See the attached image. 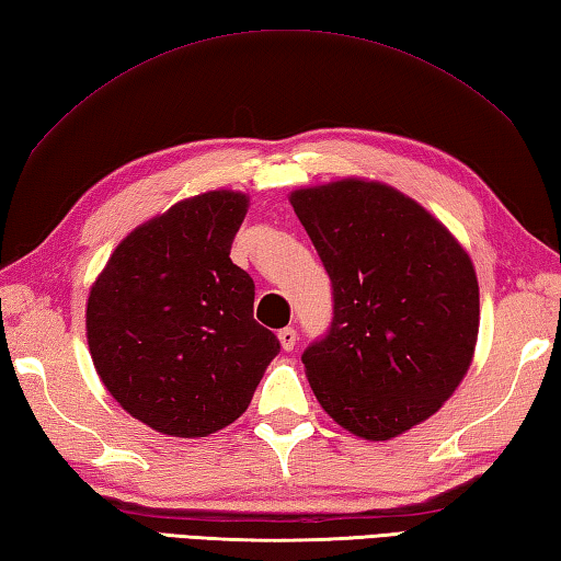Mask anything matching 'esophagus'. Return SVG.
<instances>
[{"label":"esophagus","mask_w":561,"mask_h":561,"mask_svg":"<svg viewBox=\"0 0 561 561\" xmlns=\"http://www.w3.org/2000/svg\"><path fill=\"white\" fill-rule=\"evenodd\" d=\"M278 340H280V346L285 348V352H293L295 342H298V332H295L293 327H283V330L278 332Z\"/></svg>","instance_id":"obj_1"}]
</instances>
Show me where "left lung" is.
<instances>
[{
	"label": "left lung",
	"instance_id": "8db88e82",
	"mask_svg": "<svg viewBox=\"0 0 561 561\" xmlns=\"http://www.w3.org/2000/svg\"><path fill=\"white\" fill-rule=\"evenodd\" d=\"M332 280V322L305 348L320 405L364 439L427 420L469 371L479 283L449 231L398 190L342 181L290 195Z\"/></svg>",
	"mask_w": 561,
	"mask_h": 561
}]
</instances>
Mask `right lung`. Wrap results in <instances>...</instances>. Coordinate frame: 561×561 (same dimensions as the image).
<instances>
[{
  "instance_id": "right-lung-1",
  "label": "right lung",
  "mask_w": 561,
  "mask_h": 561,
  "mask_svg": "<svg viewBox=\"0 0 561 561\" xmlns=\"http://www.w3.org/2000/svg\"><path fill=\"white\" fill-rule=\"evenodd\" d=\"M247 195L215 190L131 231L92 285L94 368L131 417L207 437L244 412L280 352L253 320L256 285L229 251Z\"/></svg>"
}]
</instances>
